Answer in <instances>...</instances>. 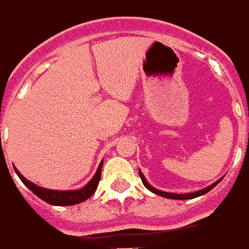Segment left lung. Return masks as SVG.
I'll return each instance as SVG.
<instances>
[{
	"mask_svg": "<svg viewBox=\"0 0 249 249\" xmlns=\"http://www.w3.org/2000/svg\"><path fill=\"white\" fill-rule=\"evenodd\" d=\"M140 177L141 179H142V182H143V185L147 187L151 193L156 194V195H160V196H164V197H168V199H177V200H185V199H194V197H197L200 196V195H204V194H207L208 191H211V190L214 187V186H217L218 183H220L221 181H222V178H220L218 181H216L214 183H212L211 186H208V187H205V189L203 190H199V191H195V193H191V194H173V193H164V191H161V190H158L155 189V187H152L150 183H148L147 181H146V178H144V176L142 174V172L140 170Z\"/></svg>",
	"mask_w": 249,
	"mask_h": 249,
	"instance_id": "1",
	"label": "left lung"
}]
</instances>
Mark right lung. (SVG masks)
Listing matches in <instances>:
<instances>
[{"label": "right lung", "mask_w": 249, "mask_h": 249, "mask_svg": "<svg viewBox=\"0 0 249 249\" xmlns=\"http://www.w3.org/2000/svg\"><path fill=\"white\" fill-rule=\"evenodd\" d=\"M102 165H103V160L101 161L99 166H98L97 172L93 176V178L90 179L83 189L80 190H70V191H59V190H49L44 189V187H40V186L35 185L31 181H28L27 178H24L20 174V172L14 168L15 172H17L18 177L20 178L21 182L24 183L27 187H28L31 191H32L35 195L42 199L44 201L49 203L52 205H75L79 204V203H83L84 200L89 199L98 187V183H99V179H101V173H102Z\"/></svg>", "instance_id": "right-lung-1"}]
</instances>
